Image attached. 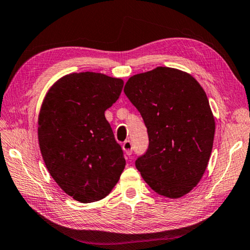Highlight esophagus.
Returning <instances> with one entry per match:
<instances>
[{
    "label": "esophagus",
    "instance_id": "obj_1",
    "mask_svg": "<svg viewBox=\"0 0 250 250\" xmlns=\"http://www.w3.org/2000/svg\"><path fill=\"white\" fill-rule=\"evenodd\" d=\"M122 148H124L126 156H131L132 154V142L130 140H125L122 144Z\"/></svg>",
    "mask_w": 250,
    "mask_h": 250
}]
</instances>
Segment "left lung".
I'll use <instances>...</instances> for the list:
<instances>
[{"mask_svg":"<svg viewBox=\"0 0 250 250\" xmlns=\"http://www.w3.org/2000/svg\"><path fill=\"white\" fill-rule=\"evenodd\" d=\"M125 93L140 112L149 137L136 168L161 196L188 193L204 176L215 136L204 89L190 74L159 66L130 78Z\"/></svg>","mask_w":250,"mask_h":250,"instance_id":"left-lung-1","label":"left lung"}]
</instances>
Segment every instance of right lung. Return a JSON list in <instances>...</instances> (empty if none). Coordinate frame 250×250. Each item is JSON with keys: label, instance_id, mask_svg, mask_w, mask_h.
<instances>
[{"label": "right lung", "instance_id": "add662e5", "mask_svg": "<svg viewBox=\"0 0 250 250\" xmlns=\"http://www.w3.org/2000/svg\"><path fill=\"white\" fill-rule=\"evenodd\" d=\"M121 79L72 73L50 89L39 116L43 160L63 191L83 204L108 196L124 171V150L104 117L120 97Z\"/></svg>", "mask_w": 250, "mask_h": 250}]
</instances>
